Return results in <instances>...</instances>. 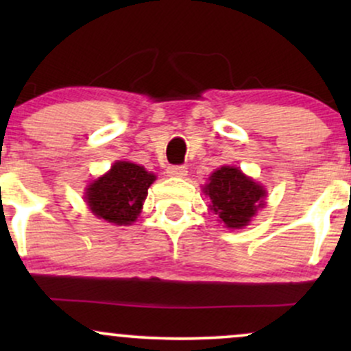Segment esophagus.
Returning <instances> with one entry per match:
<instances>
[{"label":"esophagus","instance_id":"esophagus-1","mask_svg":"<svg viewBox=\"0 0 351 351\" xmlns=\"http://www.w3.org/2000/svg\"><path fill=\"white\" fill-rule=\"evenodd\" d=\"M168 175L175 176V178H184L188 175V168L183 167V165H173V167L168 168Z\"/></svg>","mask_w":351,"mask_h":351}]
</instances>
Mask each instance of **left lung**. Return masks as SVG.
<instances>
[{
  "label": "left lung",
  "instance_id": "left-lung-1",
  "mask_svg": "<svg viewBox=\"0 0 351 351\" xmlns=\"http://www.w3.org/2000/svg\"><path fill=\"white\" fill-rule=\"evenodd\" d=\"M203 193L209 209L229 229H243L251 223L257 209L264 208L265 188L245 176L236 167H221L209 176Z\"/></svg>",
  "mask_w": 351,
  "mask_h": 351
}]
</instances>
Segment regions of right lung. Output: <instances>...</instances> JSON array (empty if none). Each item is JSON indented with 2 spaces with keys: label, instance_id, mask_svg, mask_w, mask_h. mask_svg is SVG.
Instances as JSON below:
<instances>
[{
  "label": "right lung",
  "instance_id": "add662e5",
  "mask_svg": "<svg viewBox=\"0 0 351 351\" xmlns=\"http://www.w3.org/2000/svg\"><path fill=\"white\" fill-rule=\"evenodd\" d=\"M155 180L156 176L140 165L115 162L106 175L86 188V203L100 219L128 226L142 213L148 188Z\"/></svg>",
  "mask_w": 351,
  "mask_h": 351
}]
</instances>
